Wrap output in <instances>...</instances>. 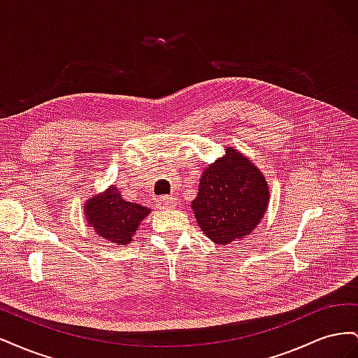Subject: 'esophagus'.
<instances>
[{
	"label": "esophagus",
	"mask_w": 358,
	"mask_h": 358,
	"mask_svg": "<svg viewBox=\"0 0 358 358\" xmlns=\"http://www.w3.org/2000/svg\"><path fill=\"white\" fill-rule=\"evenodd\" d=\"M157 206L159 209H171L176 206V199L169 197V196H162L157 200Z\"/></svg>",
	"instance_id": "1"
}]
</instances>
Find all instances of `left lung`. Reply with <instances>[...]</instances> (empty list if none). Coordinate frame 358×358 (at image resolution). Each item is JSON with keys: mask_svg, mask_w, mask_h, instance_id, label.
Here are the masks:
<instances>
[{"mask_svg": "<svg viewBox=\"0 0 358 358\" xmlns=\"http://www.w3.org/2000/svg\"><path fill=\"white\" fill-rule=\"evenodd\" d=\"M268 206V187L251 159L233 148L209 164L191 208L201 231L218 245L251 233Z\"/></svg>", "mask_w": 358, "mask_h": 358, "instance_id": "8db88e82", "label": "left lung"}]
</instances>
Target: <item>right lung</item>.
Wrapping results in <instances>:
<instances>
[{"instance_id":"1","label":"right lung","mask_w":358,"mask_h":358,"mask_svg":"<svg viewBox=\"0 0 358 358\" xmlns=\"http://www.w3.org/2000/svg\"><path fill=\"white\" fill-rule=\"evenodd\" d=\"M85 218L95 233L110 243L127 245L140 222L150 213L142 204L125 201L115 185L91 197L85 204Z\"/></svg>"}]
</instances>
